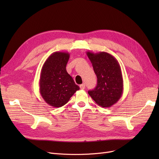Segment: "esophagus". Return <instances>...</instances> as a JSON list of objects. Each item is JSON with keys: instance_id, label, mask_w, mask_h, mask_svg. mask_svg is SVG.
Returning <instances> with one entry per match:
<instances>
[{"instance_id": "34e87169", "label": "esophagus", "mask_w": 159, "mask_h": 159, "mask_svg": "<svg viewBox=\"0 0 159 159\" xmlns=\"http://www.w3.org/2000/svg\"><path fill=\"white\" fill-rule=\"evenodd\" d=\"M80 88L81 89H84L85 88V85L84 84H81V85H80Z\"/></svg>"}]
</instances>
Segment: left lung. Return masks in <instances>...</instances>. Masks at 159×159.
<instances>
[{
	"label": "left lung",
	"mask_w": 159,
	"mask_h": 159,
	"mask_svg": "<svg viewBox=\"0 0 159 159\" xmlns=\"http://www.w3.org/2000/svg\"><path fill=\"white\" fill-rule=\"evenodd\" d=\"M97 75L98 85L88 91L95 103L102 107H110L121 98L123 91L122 72L118 61L107 52H87Z\"/></svg>",
	"instance_id": "obj_1"
}]
</instances>
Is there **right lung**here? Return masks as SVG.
I'll list each match as a JSON object with an SVG mask.
<instances>
[{
  "mask_svg": "<svg viewBox=\"0 0 159 159\" xmlns=\"http://www.w3.org/2000/svg\"><path fill=\"white\" fill-rule=\"evenodd\" d=\"M69 58L68 52H54L48 57L42 68L40 93L46 103L52 107L63 106L80 89L66 71Z\"/></svg>",
  "mask_w": 159,
  "mask_h": 159,
  "instance_id": "right-lung-1",
  "label": "right lung"
}]
</instances>
